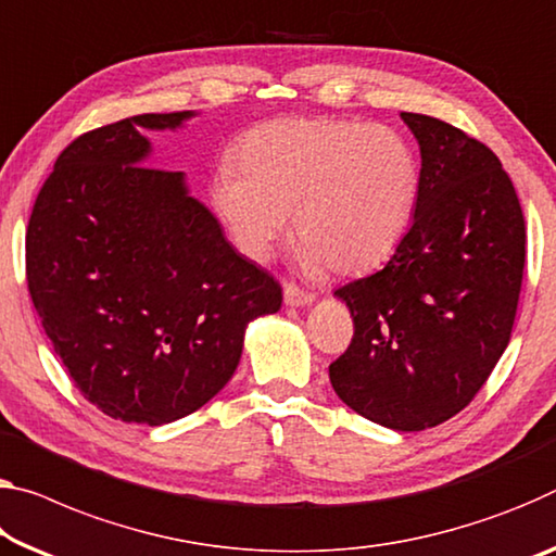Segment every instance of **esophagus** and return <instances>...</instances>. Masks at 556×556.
I'll use <instances>...</instances> for the list:
<instances>
[{"label": "esophagus", "mask_w": 556, "mask_h": 556, "mask_svg": "<svg viewBox=\"0 0 556 556\" xmlns=\"http://www.w3.org/2000/svg\"><path fill=\"white\" fill-rule=\"evenodd\" d=\"M316 299V294L312 292H304V289H299L294 285H285V304L287 306H306L312 304Z\"/></svg>", "instance_id": "esophagus-1"}]
</instances>
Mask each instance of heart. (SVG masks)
I'll list each match as a JSON object with an SVG mask.
<instances>
[{
  "label": "heart",
  "mask_w": 556,
  "mask_h": 556,
  "mask_svg": "<svg viewBox=\"0 0 556 556\" xmlns=\"http://www.w3.org/2000/svg\"><path fill=\"white\" fill-rule=\"evenodd\" d=\"M420 163L399 130L339 118H279L237 143L223 165L213 207L247 257L267 262L289 232L309 271L374 269L408 232Z\"/></svg>",
  "instance_id": "1"
}]
</instances>
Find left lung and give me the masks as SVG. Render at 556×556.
Masks as SVG:
<instances>
[{
  "mask_svg": "<svg viewBox=\"0 0 556 556\" xmlns=\"http://www.w3.org/2000/svg\"><path fill=\"white\" fill-rule=\"evenodd\" d=\"M401 118L420 148L418 205L389 264L333 292L354 339L329 378L358 416L413 433L460 413L505 354L525 217L488 146L422 113Z\"/></svg>",
  "mask_w": 556,
  "mask_h": 556,
  "instance_id": "left-lung-1",
  "label": "left lung"
}]
</instances>
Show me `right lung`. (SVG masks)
Returning <instances> with one entry per match:
<instances>
[{
	"instance_id": "right-lung-1",
	"label": "right lung",
	"mask_w": 556,
	"mask_h": 556,
	"mask_svg": "<svg viewBox=\"0 0 556 556\" xmlns=\"http://www.w3.org/2000/svg\"><path fill=\"white\" fill-rule=\"evenodd\" d=\"M195 111L143 113L78 136L56 157L26 230V281L43 331L105 416L165 426L225 389L250 321L279 281L227 242L185 173L148 167L143 130Z\"/></svg>"
}]
</instances>
